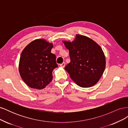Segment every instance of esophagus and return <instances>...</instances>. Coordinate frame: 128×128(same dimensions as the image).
I'll return each instance as SVG.
<instances>
[{
    "label": "esophagus",
    "instance_id": "34e87169",
    "mask_svg": "<svg viewBox=\"0 0 128 128\" xmlns=\"http://www.w3.org/2000/svg\"><path fill=\"white\" fill-rule=\"evenodd\" d=\"M65 65H66V64H65V62H63L62 64H60V66L61 67H63V68H64V67H65Z\"/></svg>",
    "mask_w": 128,
    "mask_h": 128
}]
</instances>
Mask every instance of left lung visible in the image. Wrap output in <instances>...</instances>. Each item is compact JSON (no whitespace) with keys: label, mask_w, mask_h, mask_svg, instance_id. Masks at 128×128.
Returning a JSON list of instances; mask_svg holds the SVG:
<instances>
[{"label":"left lung","mask_w":128,"mask_h":128,"mask_svg":"<svg viewBox=\"0 0 128 128\" xmlns=\"http://www.w3.org/2000/svg\"><path fill=\"white\" fill-rule=\"evenodd\" d=\"M69 50L70 63L64 67L77 86L89 88L94 86L106 67V58L102 48L91 38L76 34L72 42L62 40Z\"/></svg>","instance_id":"obj_1"}]
</instances>
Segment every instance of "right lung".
I'll use <instances>...</instances> for the list:
<instances>
[{"label": "right lung", "instance_id": "add662e5", "mask_svg": "<svg viewBox=\"0 0 128 128\" xmlns=\"http://www.w3.org/2000/svg\"><path fill=\"white\" fill-rule=\"evenodd\" d=\"M53 47L52 42L37 39L22 51L18 71L21 78L30 88L40 90L52 80V71L58 67L56 56L51 52Z\"/></svg>", "mask_w": 128, "mask_h": 128}]
</instances>
